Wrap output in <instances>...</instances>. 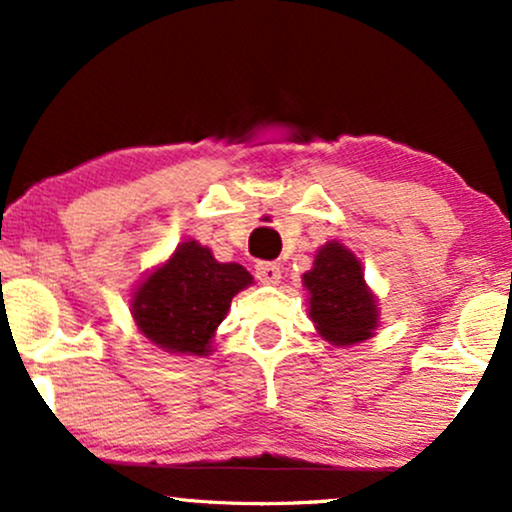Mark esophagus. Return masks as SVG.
<instances>
[{"mask_svg": "<svg viewBox=\"0 0 512 512\" xmlns=\"http://www.w3.org/2000/svg\"><path fill=\"white\" fill-rule=\"evenodd\" d=\"M256 277L263 282V285H277V282L282 280V270L277 263L261 261L256 263Z\"/></svg>", "mask_w": 512, "mask_h": 512, "instance_id": "esophagus-1", "label": "esophagus"}]
</instances>
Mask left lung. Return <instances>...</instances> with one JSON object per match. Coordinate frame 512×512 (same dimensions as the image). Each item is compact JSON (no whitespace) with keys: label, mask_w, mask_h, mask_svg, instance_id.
Returning a JSON list of instances; mask_svg holds the SVG:
<instances>
[{"label":"left lung","mask_w":512,"mask_h":512,"mask_svg":"<svg viewBox=\"0 0 512 512\" xmlns=\"http://www.w3.org/2000/svg\"><path fill=\"white\" fill-rule=\"evenodd\" d=\"M301 282L308 292V318L325 342L353 346L375 334L380 304L365 282L361 258L344 244L330 239L320 246Z\"/></svg>","instance_id":"left-lung-1"}]
</instances>
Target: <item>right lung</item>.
Returning a JSON list of instances; mask_svg holds the SVG:
<instances>
[{
    "label": "right lung",
    "mask_w": 512,
    "mask_h": 512,
    "mask_svg": "<svg viewBox=\"0 0 512 512\" xmlns=\"http://www.w3.org/2000/svg\"><path fill=\"white\" fill-rule=\"evenodd\" d=\"M254 277L239 263H220L208 246L185 239L151 268L130 294L135 327L151 346L173 356H208L232 299Z\"/></svg>",
    "instance_id": "obj_1"
}]
</instances>
